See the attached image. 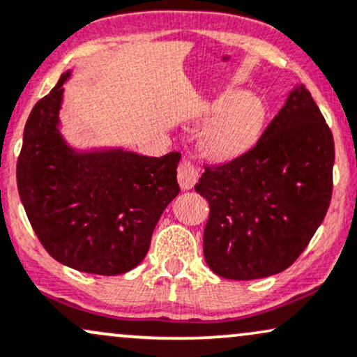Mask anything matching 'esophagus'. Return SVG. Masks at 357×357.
Masks as SVG:
<instances>
[{
  "instance_id": "34e87169",
  "label": "esophagus",
  "mask_w": 357,
  "mask_h": 357,
  "mask_svg": "<svg viewBox=\"0 0 357 357\" xmlns=\"http://www.w3.org/2000/svg\"><path fill=\"white\" fill-rule=\"evenodd\" d=\"M197 178H199V171L192 165L190 160H183L178 166V183L181 190H191L195 186Z\"/></svg>"
}]
</instances>
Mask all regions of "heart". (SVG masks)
Segmentation results:
<instances>
[{
  "label": "heart",
  "mask_w": 357,
  "mask_h": 357,
  "mask_svg": "<svg viewBox=\"0 0 357 357\" xmlns=\"http://www.w3.org/2000/svg\"><path fill=\"white\" fill-rule=\"evenodd\" d=\"M214 118L201 131V148L214 160H231L255 143L264 121L263 101L229 88L201 108V118Z\"/></svg>",
  "instance_id": "b5f03b06"
}]
</instances>
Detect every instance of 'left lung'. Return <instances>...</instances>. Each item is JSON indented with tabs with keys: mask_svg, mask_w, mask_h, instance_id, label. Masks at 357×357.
<instances>
[{
	"mask_svg": "<svg viewBox=\"0 0 357 357\" xmlns=\"http://www.w3.org/2000/svg\"><path fill=\"white\" fill-rule=\"evenodd\" d=\"M333 165V132L311 93L298 86L251 149L204 166L195 190L209 203V268L238 281L289 268L328 213Z\"/></svg>",
	"mask_w": 357,
	"mask_h": 357,
	"instance_id": "8db88e82",
	"label": "left lung"
}]
</instances>
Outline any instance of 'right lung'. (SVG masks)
Wrapping results in <instances>:
<instances>
[{
  "instance_id": "right-lung-1",
  "label": "right lung",
  "mask_w": 357,
  "mask_h": 357,
  "mask_svg": "<svg viewBox=\"0 0 357 357\" xmlns=\"http://www.w3.org/2000/svg\"><path fill=\"white\" fill-rule=\"evenodd\" d=\"M64 73L34 105L16 181L43 248L83 273L114 276L144 259L166 206L178 196L179 153L161 158L124 149L78 153L59 132Z\"/></svg>"
}]
</instances>
